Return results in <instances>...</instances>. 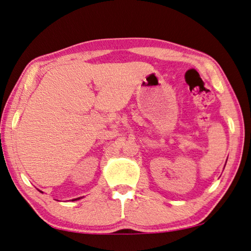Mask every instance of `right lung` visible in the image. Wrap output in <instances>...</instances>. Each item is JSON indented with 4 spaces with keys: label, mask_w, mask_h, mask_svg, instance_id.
Instances as JSON below:
<instances>
[{
    "label": "right lung",
    "mask_w": 251,
    "mask_h": 251,
    "mask_svg": "<svg viewBox=\"0 0 251 251\" xmlns=\"http://www.w3.org/2000/svg\"><path fill=\"white\" fill-rule=\"evenodd\" d=\"M79 199H81V198H76V199H72V201H75V200H79Z\"/></svg>",
    "instance_id": "1"
}]
</instances>
